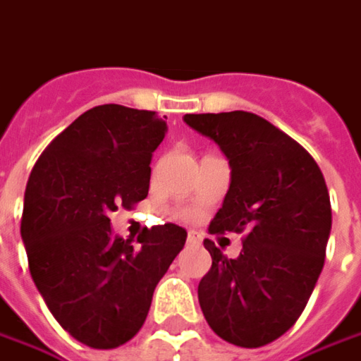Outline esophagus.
Masks as SVG:
<instances>
[{"label": "esophagus", "instance_id": "esophagus-1", "mask_svg": "<svg viewBox=\"0 0 361 361\" xmlns=\"http://www.w3.org/2000/svg\"><path fill=\"white\" fill-rule=\"evenodd\" d=\"M186 243H188V245H200V235L196 232H188Z\"/></svg>", "mask_w": 361, "mask_h": 361}]
</instances>
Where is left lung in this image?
<instances>
[{
	"label": "left lung",
	"instance_id": "1",
	"mask_svg": "<svg viewBox=\"0 0 361 361\" xmlns=\"http://www.w3.org/2000/svg\"><path fill=\"white\" fill-rule=\"evenodd\" d=\"M185 121L218 143L232 169L210 233H243L235 259L204 240L212 267L198 285L200 309L226 342L265 346L297 322L324 267L332 228L324 176L307 149L255 114H186Z\"/></svg>",
	"mask_w": 361,
	"mask_h": 361
}]
</instances>
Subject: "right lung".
<instances>
[{
    "instance_id": "right-lung-1",
    "label": "right lung",
    "mask_w": 361,
    "mask_h": 361,
    "mask_svg": "<svg viewBox=\"0 0 361 361\" xmlns=\"http://www.w3.org/2000/svg\"><path fill=\"white\" fill-rule=\"evenodd\" d=\"M166 121L147 109L104 104L52 139L25 188L21 238L47 307L72 338L109 350L135 336L157 283L185 247L176 224L123 240L109 214L149 192L151 159Z\"/></svg>"
}]
</instances>
